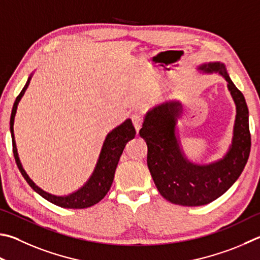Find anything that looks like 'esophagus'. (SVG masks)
Returning <instances> with one entry per match:
<instances>
[{
	"label": "esophagus",
	"instance_id": "obj_1",
	"mask_svg": "<svg viewBox=\"0 0 260 260\" xmlns=\"http://www.w3.org/2000/svg\"><path fill=\"white\" fill-rule=\"evenodd\" d=\"M132 120H133V125L136 129V133L139 134V132L141 129V127H142V122H143V118L141 117L140 115H134L132 117Z\"/></svg>",
	"mask_w": 260,
	"mask_h": 260
}]
</instances>
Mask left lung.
Instances as JSON below:
<instances>
[{"label":"left lung","mask_w":260,"mask_h":260,"mask_svg":"<svg viewBox=\"0 0 260 260\" xmlns=\"http://www.w3.org/2000/svg\"><path fill=\"white\" fill-rule=\"evenodd\" d=\"M197 70L220 75L234 101L237 115L232 142L223 157L208 164L194 162L186 157L177 128L183 103L177 99L148 110L140 131L148 145V167L159 193L172 204L187 207L204 206L223 196L241 175L251 146L247 103L230 78L226 66L211 61L198 66Z\"/></svg>","instance_id":"8db88e82"}]
</instances>
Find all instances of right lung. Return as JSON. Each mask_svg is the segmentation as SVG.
<instances>
[{"label":"right lung","mask_w":260,"mask_h":260,"mask_svg":"<svg viewBox=\"0 0 260 260\" xmlns=\"http://www.w3.org/2000/svg\"><path fill=\"white\" fill-rule=\"evenodd\" d=\"M32 74H34V72L29 75L25 86H23L20 94L17 96L15 103H13L10 117V133L12 139L13 155H15L19 171H20L21 175L26 179L27 183L29 184L32 190L39 193L41 197H43L44 199L52 202V204L62 207V208L69 209H83L87 208V207L94 206L98 204L99 201H101L103 198L106 197L108 191L110 190L112 181H114L115 177L117 165L118 161H119L122 151H124L127 142L135 138L136 132L133 124H132V120L128 118V119H126L119 126L115 127L114 129L110 131L109 133L106 135L105 141H103L101 146L100 153H99L95 167H94L91 176H89L87 181L83 184V186L79 187L76 191L69 193V194H51V193L42 190L40 186H37L36 184L32 182V179L28 176L25 169H23L20 158H19L18 154L17 144L15 140V131H13L18 105L22 99L23 94H25L26 89L29 86Z\"/></svg>","instance_id":"obj_1"}]
</instances>
